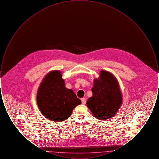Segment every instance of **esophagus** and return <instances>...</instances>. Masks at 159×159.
<instances>
[{
  "instance_id": "obj_1",
  "label": "esophagus",
  "mask_w": 159,
  "mask_h": 159,
  "mask_svg": "<svg viewBox=\"0 0 159 159\" xmlns=\"http://www.w3.org/2000/svg\"><path fill=\"white\" fill-rule=\"evenodd\" d=\"M81 101H82V104H86V99L82 98L81 99Z\"/></svg>"
}]
</instances>
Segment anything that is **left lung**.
<instances>
[{
	"mask_svg": "<svg viewBox=\"0 0 159 159\" xmlns=\"http://www.w3.org/2000/svg\"><path fill=\"white\" fill-rule=\"evenodd\" d=\"M92 96L86 106L99 120H107L117 113L122 104V95L119 82L111 73L101 70L100 76L94 80Z\"/></svg>",
	"mask_w": 159,
	"mask_h": 159,
	"instance_id": "obj_1",
	"label": "left lung"
}]
</instances>
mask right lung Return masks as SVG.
<instances>
[{"instance_id": "right-lung-1", "label": "right lung", "mask_w": 159, "mask_h": 159, "mask_svg": "<svg viewBox=\"0 0 159 159\" xmlns=\"http://www.w3.org/2000/svg\"><path fill=\"white\" fill-rule=\"evenodd\" d=\"M36 99L42 114L52 121L66 120L76 106L81 104L73 91L66 88L64 80L58 70L49 72L43 78Z\"/></svg>"}]
</instances>
